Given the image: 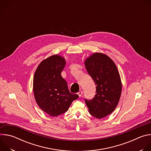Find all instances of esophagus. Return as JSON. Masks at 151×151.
<instances>
[{"label":"esophagus","instance_id":"esophagus-1","mask_svg":"<svg viewBox=\"0 0 151 151\" xmlns=\"http://www.w3.org/2000/svg\"><path fill=\"white\" fill-rule=\"evenodd\" d=\"M77 94H78V96H79V97H81V96H82V91H79Z\"/></svg>","mask_w":151,"mask_h":151}]
</instances>
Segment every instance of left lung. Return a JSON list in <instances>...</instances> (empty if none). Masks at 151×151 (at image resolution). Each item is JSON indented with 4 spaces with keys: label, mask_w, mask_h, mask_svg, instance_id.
<instances>
[{
    "label": "left lung",
    "mask_w": 151,
    "mask_h": 151,
    "mask_svg": "<svg viewBox=\"0 0 151 151\" xmlns=\"http://www.w3.org/2000/svg\"><path fill=\"white\" fill-rule=\"evenodd\" d=\"M85 66L96 85L94 98L85 101L90 114L101 119L112 113L118 104L122 91L120 75L112 60L102 53L88 57Z\"/></svg>",
    "instance_id": "obj_1"
}]
</instances>
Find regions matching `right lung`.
Masks as SVG:
<instances>
[{
	"label": "right lung",
	"mask_w": 151,
	"mask_h": 151,
	"mask_svg": "<svg viewBox=\"0 0 151 151\" xmlns=\"http://www.w3.org/2000/svg\"><path fill=\"white\" fill-rule=\"evenodd\" d=\"M65 64V58L54 55L43 60L34 75L35 100L40 108L51 116L65 113L79 97L70 93L67 82L61 75Z\"/></svg>",
	"instance_id": "right-lung-1"
}]
</instances>
